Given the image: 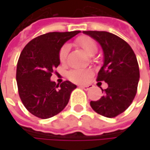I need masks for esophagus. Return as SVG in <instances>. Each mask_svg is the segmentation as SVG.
<instances>
[{"label":"esophagus","instance_id":"esophagus-1","mask_svg":"<svg viewBox=\"0 0 150 150\" xmlns=\"http://www.w3.org/2000/svg\"><path fill=\"white\" fill-rule=\"evenodd\" d=\"M80 87L82 88L85 90H88V89H90V88H93V85H89V84L88 85H80Z\"/></svg>","mask_w":150,"mask_h":150}]
</instances>
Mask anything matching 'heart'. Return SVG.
Here are the masks:
<instances>
[{
	"label": "heart",
	"instance_id": "1",
	"mask_svg": "<svg viewBox=\"0 0 150 150\" xmlns=\"http://www.w3.org/2000/svg\"><path fill=\"white\" fill-rule=\"evenodd\" d=\"M75 44L80 47L89 56H93L97 51V45L96 42L90 37L81 36L75 41ZM68 53H69V46H62V47L59 52V59L62 63H64L66 62ZM91 75H92V71L90 69H74L69 73L68 76L72 81L81 83L86 81L91 76Z\"/></svg>",
	"mask_w": 150,
	"mask_h": 150
}]
</instances>
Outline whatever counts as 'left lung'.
Masks as SVG:
<instances>
[{
    "mask_svg": "<svg viewBox=\"0 0 150 150\" xmlns=\"http://www.w3.org/2000/svg\"><path fill=\"white\" fill-rule=\"evenodd\" d=\"M96 40L103 51V65L98 72L97 81H104L108 88L103 89V96L90 102L98 114L115 117L132 103L140 78L139 66L131 47L117 35L106 31H83Z\"/></svg>",
    "mask_w": 150,
    "mask_h": 150,
    "instance_id": "1",
    "label": "left lung"
}]
</instances>
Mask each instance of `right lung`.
I'll list each match as a JSON object with an SVG mask.
<instances>
[{
    "instance_id": "right-lung-1",
    "label": "right lung",
    "mask_w": 150,
    "mask_h": 150,
    "mask_svg": "<svg viewBox=\"0 0 150 150\" xmlns=\"http://www.w3.org/2000/svg\"><path fill=\"white\" fill-rule=\"evenodd\" d=\"M80 32L47 33L30 41L21 51L16 81L20 98L32 115L42 119L50 118L68 104L76 85L69 81L56 85L50 77L60 65L62 47Z\"/></svg>"
}]
</instances>
